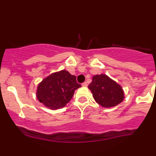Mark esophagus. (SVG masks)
Instances as JSON below:
<instances>
[{
  "mask_svg": "<svg viewBox=\"0 0 156 156\" xmlns=\"http://www.w3.org/2000/svg\"><path fill=\"white\" fill-rule=\"evenodd\" d=\"M81 85H82V87H87V82H83Z\"/></svg>",
  "mask_w": 156,
  "mask_h": 156,
  "instance_id": "esophagus-1",
  "label": "esophagus"
}]
</instances>
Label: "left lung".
Instances as JSON below:
<instances>
[{"label": "left lung", "instance_id": "obj_1", "mask_svg": "<svg viewBox=\"0 0 156 156\" xmlns=\"http://www.w3.org/2000/svg\"><path fill=\"white\" fill-rule=\"evenodd\" d=\"M88 88L92 92L94 101L105 108L116 106L125 98L121 86L104 74L93 76Z\"/></svg>", "mask_w": 156, "mask_h": 156}]
</instances>
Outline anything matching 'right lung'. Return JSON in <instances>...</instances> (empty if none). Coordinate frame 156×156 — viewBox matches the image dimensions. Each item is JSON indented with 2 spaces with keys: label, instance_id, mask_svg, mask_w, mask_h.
Listing matches in <instances>:
<instances>
[{
  "label": "right lung",
  "instance_id": "right-lung-1",
  "mask_svg": "<svg viewBox=\"0 0 156 156\" xmlns=\"http://www.w3.org/2000/svg\"><path fill=\"white\" fill-rule=\"evenodd\" d=\"M80 87L76 76L63 69L52 73L39 83L37 98L44 106L55 110L65 106L72 99L75 91Z\"/></svg>",
  "mask_w": 156,
  "mask_h": 156
}]
</instances>
